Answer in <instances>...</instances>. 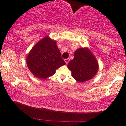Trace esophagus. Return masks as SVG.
I'll return each mask as SVG.
<instances>
[{
	"label": "esophagus",
	"instance_id": "esophagus-1",
	"mask_svg": "<svg viewBox=\"0 0 126 126\" xmlns=\"http://www.w3.org/2000/svg\"><path fill=\"white\" fill-rule=\"evenodd\" d=\"M69 61H70L69 58H66V59L65 60V63H66V64H67V63H68L69 62Z\"/></svg>",
	"mask_w": 126,
	"mask_h": 126
}]
</instances>
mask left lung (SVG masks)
Wrapping results in <instances>:
<instances>
[{
  "instance_id": "left-lung-1",
  "label": "left lung",
  "mask_w": 126,
  "mask_h": 126,
  "mask_svg": "<svg viewBox=\"0 0 126 126\" xmlns=\"http://www.w3.org/2000/svg\"><path fill=\"white\" fill-rule=\"evenodd\" d=\"M68 68L76 80L85 82L94 77L99 66L96 58L89 49L80 48L75 51L74 58L68 63Z\"/></svg>"
}]
</instances>
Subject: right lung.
<instances>
[{
  "label": "right lung",
  "instance_id": "right-lung-1",
  "mask_svg": "<svg viewBox=\"0 0 126 126\" xmlns=\"http://www.w3.org/2000/svg\"><path fill=\"white\" fill-rule=\"evenodd\" d=\"M65 64L56 42L47 36L32 48L27 57L29 70L39 79L51 76L57 69Z\"/></svg>",
  "mask_w": 126,
  "mask_h": 126
}]
</instances>
